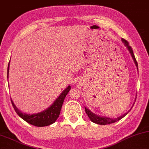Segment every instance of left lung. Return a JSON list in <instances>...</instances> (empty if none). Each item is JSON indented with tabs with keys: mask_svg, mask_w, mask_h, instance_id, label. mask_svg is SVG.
I'll use <instances>...</instances> for the list:
<instances>
[{
	"mask_svg": "<svg viewBox=\"0 0 149 149\" xmlns=\"http://www.w3.org/2000/svg\"><path fill=\"white\" fill-rule=\"evenodd\" d=\"M121 40H122V42L124 43L125 46H126L127 48H128V49L129 52H130V55H131L132 59H133V60H134V62H135L136 67H137V69H138V64H137V60H136V59H135V55H134L133 51H132V48L130 47V46L129 45L128 42H127L126 39H121ZM135 101H136V98H135ZM134 104H135V103H134ZM134 104H133V105H134ZM85 109L86 113H87V115H88L89 118V119H90L91 121H92V122H94L95 123H97V124H99V125H107V124H110V123L116 122V121H119L120 119H122L123 117H124V116H126V114H128V112L130 111V110L128 111V112H127L126 113H125L124 114H123L122 116H119V117L114 118V119H111V118L106 117V116H101L96 115V114H95L94 113H93V112H91V111L89 110H88V109L86 108L85 107Z\"/></svg>",
	"mask_w": 149,
	"mask_h": 149,
	"instance_id": "left-lung-1",
	"label": "left lung"
}]
</instances>
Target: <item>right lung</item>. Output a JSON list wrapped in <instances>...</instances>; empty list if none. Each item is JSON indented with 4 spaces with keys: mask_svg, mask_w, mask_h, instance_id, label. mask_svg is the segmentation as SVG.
I'll return each instance as SVG.
<instances>
[{
    "mask_svg": "<svg viewBox=\"0 0 149 149\" xmlns=\"http://www.w3.org/2000/svg\"><path fill=\"white\" fill-rule=\"evenodd\" d=\"M9 69H10V63H9L8 67V78ZM70 89H71V86H69V87H67L62 92V94L59 96V97L55 100L54 103L52 104L51 106L48 107L44 111H42V112H39V113L37 114H27L26 113H23V112H21V110H19L16 107V105H14L12 98L11 102L15 112H17L18 115L20 116L21 118H22L26 122L37 127L47 126L52 124V123H55V121L59 117L64 100L66 96H67V94H68V92L70 91Z\"/></svg>",
    "mask_w": 149,
    "mask_h": 149,
    "instance_id": "obj_1",
    "label": "right lung"
}]
</instances>
